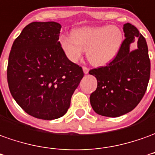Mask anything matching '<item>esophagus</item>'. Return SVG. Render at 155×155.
I'll list each match as a JSON object with an SVG mask.
<instances>
[{"label": "esophagus", "mask_w": 155, "mask_h": 155, "mask_svg": "<svg viewBox=\"0 0 155 155\" xmlns=\"http://www.w3.org/2000/svg\"><path fill=\"white\" fill-rule=\"evenodd\" d=\"M83 71H84V74H87L89 73V69L87 67H83Z\"/></svg>", "instance_id": "esophagus-1"}]
</instances>
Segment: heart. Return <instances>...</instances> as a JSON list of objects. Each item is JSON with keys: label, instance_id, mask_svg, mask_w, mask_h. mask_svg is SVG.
<instances>
[{"label": "heart", "instance_id": "1", "mask_svg": "<svg viewBox=\"0 0 155 155\" xmlns=\"http://www.w3.org/2000/svg\"><path fill=\"white\" fill-rule=\"evenodd\" d=\"M122 30L115 25L101 27H82L73 35H62L59 44L71 62L81 59L87 51V59L95 66H103L111 62L123 44Z\"/></svg>", "mask_w": 155, "mask_h": 155}]
</instances>
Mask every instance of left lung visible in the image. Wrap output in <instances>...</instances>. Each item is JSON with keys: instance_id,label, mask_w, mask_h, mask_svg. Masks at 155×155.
<instances>
[{"instance_id": "8db88e82", "label": "left lung", "mask_w": 155, "mask_h": 155, "mask_svg": "<svg viewBox=\"0 0 155 155\" xmlns=\"http://www.w3.org/2000/svg\"><path fill=\"white\" fill-rule=\"evenodd\" d=\"M125 39L116 58L107 66L89 74L97 80L90 102L97 114L109 117L124 115L137 107L144 96L150 76V60L145 38L130 23L123 25ZM135 41L138 47L131 51Z\"/></svg>"}]
</instances>
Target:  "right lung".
I'll return each instance as SVG.
<instances>
[{"label": "right lung", "instance_id": "obj_1", "mask_svg": "<svg viewBox=\"0 0 155 155\" xmlns=\"http://www.w3.org/2000/svg\"><path fill=\"white\" fill-rule=\"evenodd\" d=\"M61 25L33 21L14 41L7 66L10 92L28 114L44 120L61 117L84 76L59 44Z\"/></svg>", "mask_w": 155, "mask_h": 155}]
</instances>
